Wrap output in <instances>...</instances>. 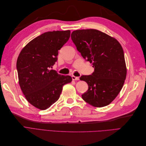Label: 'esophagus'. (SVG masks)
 I'll return each instance as SVG.
<instances>
[{
    "mask_svg": "<svg viewBox=\"0 0 146 146\" xmlns=\"http://www.w3.org/2000/svg\"><path fill=\"white\" fill-rule=\"evenodd\" d=\"M72 78L73 80H79V77H75L74 76H72Z\"/></svg>",
    "mask_w": 146,
    "mask_h": 146,
    "instance_id": "34e87169",
    "label": "esophagus"
}]
</instances>
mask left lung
Returning <instances> with one entry per match:
<instances>
[{"mask_svg":"<svg viewBox=\"0 0 146 146\" xmlns=\"http://www.w3.org/2000/svg\"><path fill=\"white\" fill-rule=\"evenodd\" d=\"M71 39L83 58L92 63L94 68L91 75L80 78L88 85L82 99L95 107L111 104L122 90L127 76L121 44L116 39L96 29L74 31Z\"/></svg>","mask_w":146,"mask_h":146,"instance_id":"1","label":"left lung"}]
</instances>
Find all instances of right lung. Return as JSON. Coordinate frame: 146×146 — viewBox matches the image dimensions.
<instances>
[{
    "mask_svg": "<svg viewBox=\"0 0 146 146\" xmlns=\"http://www.w3.org/2000/svg\"><path fill=\"white\" fill-rule=\"evenodd\" d=\"M70 30L44 33L30 41L17 60L19 84L25 99L33 107L44 110L58 100L63 86L72 82L50 69L58 50L69 40Z\"/></svg>",
    "mask_w": 146,
    "mask_h": 146,
    "instance_id": "1",
    "label": "right lung"
}]
</instances>
